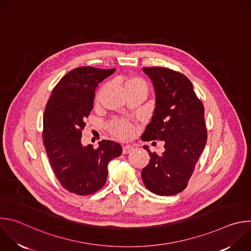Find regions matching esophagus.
Listing matches in <instances>:
<instances>
[{"label": "esophagus", "instance_id": "obj_1", "mask_svg": "<svg viewBox=\"0 0 251 251\" xmlns=\"http://www.w3.org/2000/svg\"><path fill=\"white\" fill-rule=\"evenodd\" d=\"M132 150H133V147H132V146H130V145H126V146H124V147H123V154H124V155H126V154L130 153Z\"/></svg>", "mask_w": 251, "mask_h": 251}]
</instances>
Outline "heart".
Returning a JSON list of instances; mask_svg holds the SVG:
<instances>
[{
    "label": "heart",
    "mask_w": 251,
    "mask_h": 251,
    "mask_svg": "<svg viewBox=\"0 0 251 251\" xmlns=\"http://www.w3.org/2000/svg\"><path fill=\"white\" fill-rule=\"evenodd\" d=\"M125 88H126L127 91L131 90V89H137V88L147 89V85H146L145 81L143 80L142 78L137 77V76H133V77L128 78L125 81ZM101 90L97 94V97H96L97 99L99 98ZM109 131L114 137H116L120 140H127V139L132 137V135L134 133V127L132 126L131 123H129L126 120L116 119V120H113L109 124Z\"/></svg>",
    "instance_id": "b5f03b06"
}]
</instances>
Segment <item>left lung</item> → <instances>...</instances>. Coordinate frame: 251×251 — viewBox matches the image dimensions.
I'll return each instance as SVG.
<instances>
[{
  "label": "left lung",
  "instance_id": "8db88e82",
  "mask_svg": "<svg viewBox=\"0 0 251 251\" xmlns=\"http://www.w3.org/2000/svg\"><path fill=\"white\" fill-rule=\"evenodd\" d=\"M143 70L154 83L156 107L141 139L164 141L165 152L158 155L144 146L151 160L141 172L142 180L156 195L174 196L187 188L205 146L203 104L183 74L159 66Z\"/></svg>",
  "mask_w": 251,
  "mask_h": 251
}]
</instances>
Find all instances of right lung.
Returning a JSON list of instances; mask_svg holds the SVG:
<instances>
[{"instance_id": "obj_1", "label": "right lung", "mask_w": 251, "mask_h": 251, "mask_svg": "<svg viewBox=\"0 0 251 251\" xmlns=\"http://www.w3.org/2000/svg\"><path fill=\"white\" fill-rule=\"evenodd\" d=\"M115 68L80 66L70 70L54 86L45 108L43 140L51 170L63 189L91 195L106 183L108 163L122 154L119 143L102 140L99 147L81 145L99 82Z\"/></svg>"}]
</instances>
